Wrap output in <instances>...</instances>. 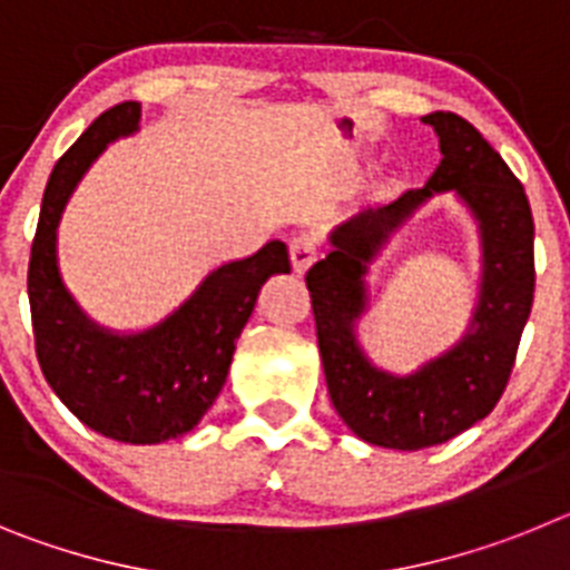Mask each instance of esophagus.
Returning <instances> with one entry per match:
<instances>
[{"instance_id":"esophagus-1","label":"esophagus","mask_w":570,"mask_h":570,"mask_svg":"<svg viewBox=\"0 0 570 570\" xmlns=\"http://www.w3.org/2000/svg\"><path fill=\"white\" fill-rule=\"evenodd\" d=\"M316 254H320V242L314 234H296L291 239V265L296 274H305L314 265Z\"/></svg>"}]
</instances>
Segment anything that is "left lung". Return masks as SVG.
Wrapping results in <instances>:
<instances>
[{
	"label": "left lung",
	"mask_w": 570,
	"mask_h": 570,
	"mask_svg": "<svg viewBox=\"0 0 570 570\" xmlns=\"http://www.w3.org/2000/svg\"><path fill=\"white\" fill-rule=\"evenodd\" d=\"M422 122L440 136L442 159L431 179L331 230L328 256L305 276L336 414L360 440L394 451L440 445L491 414L533 305V216L525 188L462 116L436 110ZM448 189L481 228V296L454 346L411 375H391L367 361L355 340V322L366 309V268L407 215Z\"/></svg>",
	"instance_id": "obj_1"
}]
</instances>
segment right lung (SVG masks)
<instances>
[{"label":"right lung","instance_id":"right-lung-1","mask_svg":"<svg viewBox=\"0 0 570 570\" xmlns=\"http://www.w3.org/2000/svg\"><path fill=\"white\" fill-rule=\"evenodd\" d=\"M139 102H122L94 119L53 168L30 248L28 299L42 374L79 422L130 445H156L188 434L214 405L228 376L236 340L259 288L288 274L285 242L210 271L199 288L154 328L116 334L90 320L65 288L57 228L90 163L139 128Z\"/></svg>","mask_w":570,"mask_h":570}]
</instances>
